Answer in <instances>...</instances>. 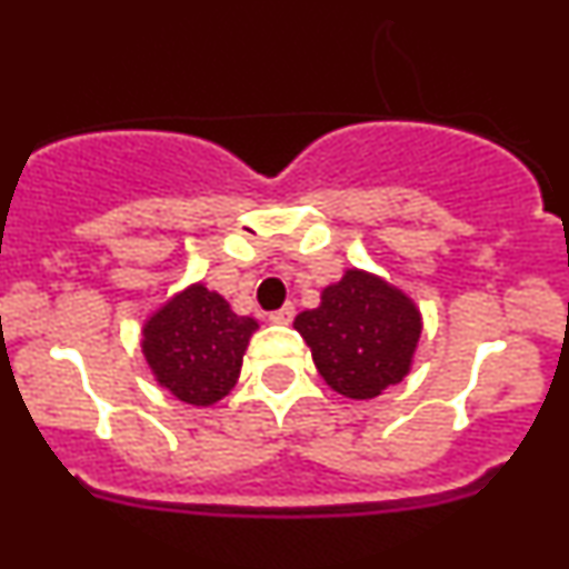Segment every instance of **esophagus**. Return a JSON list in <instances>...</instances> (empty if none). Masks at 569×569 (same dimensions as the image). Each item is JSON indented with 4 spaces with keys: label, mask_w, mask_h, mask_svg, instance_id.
I'll use <instances>...</instances> for the list:
<instances>
[{
    "label": "esophagus",
    "mask_w": 569,
    "mask_h": 569,
    "mask_svg": "<svg viewBox=\"0 0 569 569\" xmlns=\"http://www.w3.org/2000/svg\"><path fill=\"white\" fill-rule=\"evenodd\" d=\"M291 321H293V305H283V307H280V310L270 312V323L286 326V323H291Z\"/></svg>",
    "instance_id": "esophagus-1"
}]
</instances>
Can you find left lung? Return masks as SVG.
<instances>
[{"label": "left lung", "instance_id": "8db88e82", "mask_svg": "<svg viewBox=\"0 0 569 569\" xmlns=\"http://www.w3.org/2000/svg\"><path fill=\"white\" fill-rule=\"evenodd\" d=\"M316 369L331 390L352 401L382 396L411 371L422 312L407 291L350 267L321 291V305L293 318Z\"/></svg>", "mask_w": 569, "mask_h": 569}]
</instances>
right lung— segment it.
<instances>
[{
	"label": "right lung",
	"instance_id": "obj_1",
	"mask_svg": "<svg viewBox=\"0 0 569 569\" xmlns=\"http://www.w3.org/2000/svg\"><path fill=\"white\" fill-rule=\"evenodd\" d=\"M259 323L232 312L202 280L168 297L141 326V352L160 388L192 403L213 407L230 396Z\"/></svg>",
	"mask_w": 569,
	"mask_h": 569
}]
</instances>
